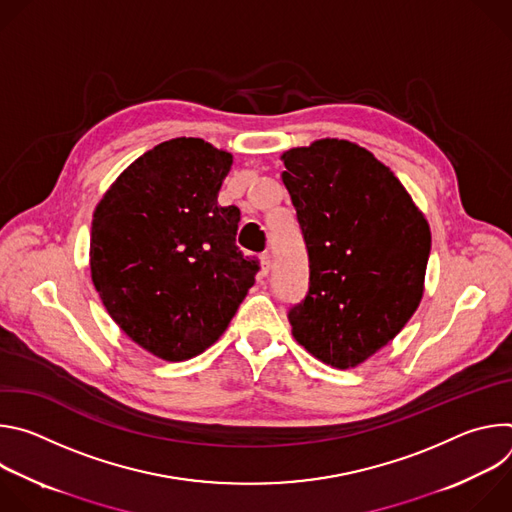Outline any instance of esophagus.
<instances>
[{
  "label": "esophagus",
  "mask_w": 512,
  "mask_h": 512,
  "mask_svg": "<svg viewBox=\"0 0 512 512\" xmlns=\"http://www.w3.org/2000/svg\"><path fill=\"white\" fill-rule=\"evenodd\" d=\"M259 259H261V271H259V275L265 277V275L269 273V269H271V257H269L267 253H263Z\"/></svg>",
  "instance_id": "esophagus-1"
}]
</instances>
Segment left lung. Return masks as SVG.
<instances>
[{
    "instance_id": "obj_1",
    "label": "left lung",
    "mask_w": 512,
    "mask_h": 512,
    "mask_svg": "<svg viewBox=\"0 0 512 512\" xmlns=\"http://www.w3.org/2000/svg\"><path fill=\"white\" fill-rule=\"evenodd\" d=\"M298 212L310 289L291 308L296 342L354 369L411 320L425 291L431 231L401 180L358 143L316 139L281 154Z\"/></svg>"
}]
</instances>
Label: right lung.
<instances>
[{
	"mask_svg": "<svg viewBox=\"0 0 512 512\" xmlns=\"http://www.w3.org/2000/svg\"><path fill=\"white\" fill-rule=\"evenodd\" d=\"M233 154L200 137L158 143L93 212L89 265L113 322L143 350L188 360L229 328L259 271L235 245L241 210L218 206Z\"/></svg>",
	"mask_w": 512,
	"mask_h": 512,
	"instance_id": "1",
	"label": "right lung"
}]
</instances>
